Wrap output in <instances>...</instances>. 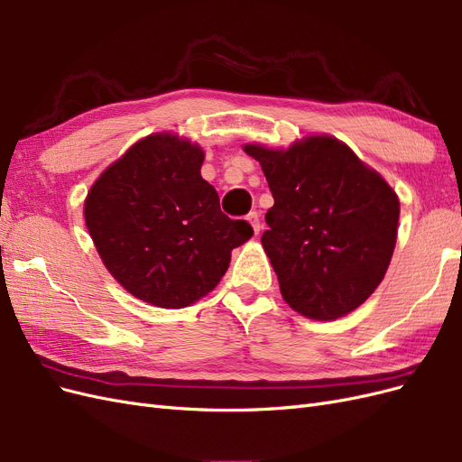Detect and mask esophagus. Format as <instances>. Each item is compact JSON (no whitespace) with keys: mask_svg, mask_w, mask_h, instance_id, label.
<instances>
[{"mask_svg":"<svg viewBox=\"0 0 462 462\" xmlns=\"http://www.w3.org/2000/svg\"><path fill=\"white\" fill-rule=\"evenodd\" d=\"M246 219H248V223H250V226H253L254 233L258 235V233H260V229H262V223H260V216H258L256 212H250V214L246 216Z\"/></svg>","mask_w":462,"mask_h":462,"instance_id":"esophagus-1","label":"esophagus"}]
</instances>
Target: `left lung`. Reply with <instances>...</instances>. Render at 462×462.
Wrapping results in <instances>:
<instances>
[{"label":"left lung","mask_w":462,"mask_h":462,"mask_svg":"<svg viewBox=\"0 0 462 462\" xmlns=\"http://www.w3.org/2000/svg\"><path fill=\"white\" fill-rule=\"evenodd\" d=\"M245 152L260 162L273 197L262 246L285 302L312 319L358 309L393 254L397 194L331 136L289 150L248 144Z\"/></svg>","instance_id":"left-lung-1"}]
</instances>
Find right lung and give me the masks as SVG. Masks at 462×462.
I'll list each match as a JSON object with an SVG mask.
<instances>
[{"label": "right lung", "mask_w": 462, "mask_h": 462, "mask_svg": "<svg viewBox=\"0 0 462 462\" xmlns=\"http://www.w3.org/2000/svg\"><path fill=\"white\" fill-rule=\"evenodd\" d=\"M204 152L171 134L136 143L104 171L85 202V219L106 268L131 295L183 309L226 275L231 250L254 235L221 212L202 179Z\"/></svg>", "instance_id": "obj_1"}]
</instances>
